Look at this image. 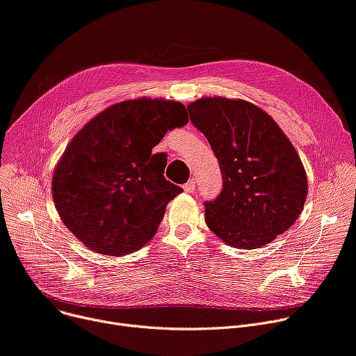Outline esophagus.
<instances>
[{
	"mask_svg": "<svg viewBox=\"0 0 356 356\" xmlns=\"http://www.w3.org/2000/svg\"><path fill=\"white\" fill-rule=\"evenodd\" d=\"M183 188H184V192H187V193L195 192V188H196V180H195V179H191V180H188V181L183 186Z\"/></svg>",
	"mask_w": 356,
	"mask_h": 356,
	"instance_id": "esophagus-1",
	"label": "esophagus"
}]
</instances>
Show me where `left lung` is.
<instances>
[{"mask_svg": "<svg viewBox=\"0 0 356 356\" xmlns=\"http://www.w3.org/2000/svg\"><path fill=\"white\" fill-rule=\"evenodd\" d=\"M219 160L220 195L204 202L209 229L238 249H257L286 232L303 209L307 179L273 118L245 100L206 97L187 106Z\"/></svg>", "mask_w": 356, "mask_h": 356, "instance_id": "1", "label": "left lung"}]
</instances>
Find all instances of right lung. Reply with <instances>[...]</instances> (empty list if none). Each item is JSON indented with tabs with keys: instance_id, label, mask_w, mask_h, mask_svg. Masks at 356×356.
<instances>
[{
	"instance_id": "obj_1",
	"label": "right lung",
	"mask_w": 356,
	"mask_h": 356,
	"mask_svg": "<svg viewBox=\"0 0 356 356\" xmlns=\"http://www.w3.org/2000/svg\"><path fill=\"white\" fill-rule=\"evenodd\" d=\"M188 123L179 102L138 99L117 103L71 140L53 177L56 209L67 229L91 250L123 256L145 246L165 206L183 188L164 179L152 149Z\"/></svg>"
}]
</instances>
